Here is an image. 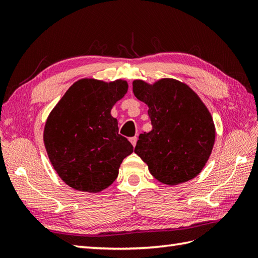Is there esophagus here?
Listing matches in <instances>:
<instances>
[{"label":"esophagus","mask_w":258,"mask_h":258,"mask_svg":"<svg viewBox=\"0 0 258 258\" xmlns=\"http://www.w3.org/2000/svg\"><path fill=\"white\" fill-rule=\"evenodd\" d=\"M130 142L132 143V145H133V147L136 146V142H137V137L134 136V137H131L130 138Z\"/></svg>","instance_id":"34e87169"}]
</instances>
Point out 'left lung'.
<instances>
[{
	"label": "left lung",
	"mask_w": 258,
	"mask_h": 258,
	"mask_svg": "<svg viewBox=\"0 0 258 258\" xmlns=\"http://www.w3.org/2000/svg\"><path fill=\"white\" fill-rule=\"evenodd\" d=\"M135 97L148 105L153 130L138 137L134 153L158 181L176 185L192 180L206 164L215 143V125L205 104L175 79L154 85L133 82Z\"/></svg>",
	"instance_id": "left-lung-1"
}]
</instances>
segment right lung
Here are the masks:
<instances>
[{"mask_svg":"<svg viewBox=\"0 0 258 258\" xmlns=\"http://www.w3.org/2000/svg\"><path fill=\"white\" fill-rule=\"evenodd\" d=\"M127 83L81 79L50 113L43 141L58 176L77 190L98 193L115 181L125 157L133 153L111 115Z\"/></svg>","mask_w":258,"mask_h":258,"instance_id":"1","label":"right lung"}]
</instances>
